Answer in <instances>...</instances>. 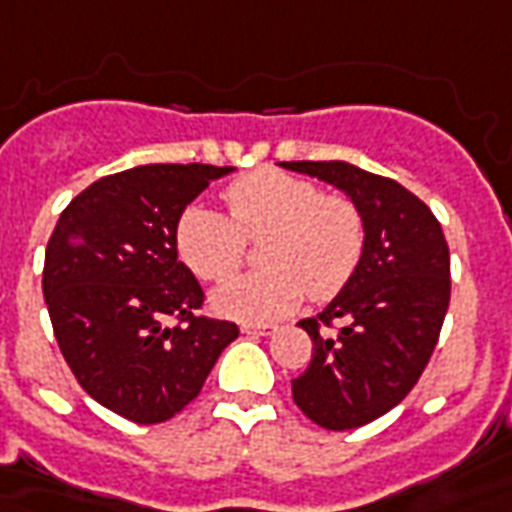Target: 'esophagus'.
I'll return each mask as SVG.
<instances>
[{
    "label": "esophagus",
    "mask_w": 512,
    "mask_h": 512,
    "mask_svg": "<svg viewBox=\"0 0 512 512\" xmlns=\"http://www.w3.org/2000/svg\"><path fill=\"white\" fill-rule=\"evenodd\" d=\"M241 332L244 335H271L274 327L271 324H241Z\"/></svg>",
    "instance_id": "1"
}]
</instances>
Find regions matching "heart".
Masks as SVG:
<instances>
[{
	"instance_id": "1",
	"label": "heart",
	"mask_w": 512,
	"mask_h": 512,
	"mask_svg": "<svg viewBox=\"0 0 512 512\" xmlns=\"http://www.w3.org/2000/svg\"><path fill=\"white\" fill-rule=\"evenodd\" d=\"M230 216L188 207L177 221V252L202 280H224L241 266L246 238H263L266 268L221 282L213 307L238 321H274L310 296L332 299L355 277L366 252V219L349 196L316 182L263 169L224 191Z\"/></svg>"
}]
</instances>
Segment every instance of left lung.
<instances>
[{"label":"left lung","instance_id":"1","mask_svg":"<svg viewBox=\"0 0 512 512\" xmlns=\"http://www.w3.org/2000/svg\"><path fill=\"white\" fill-rule=\"evenodd\" d=\"M282 166L335 185L366 219L355 277L316 318L299 321L313 360L291 380L293 402L310 421L355 430L399 405L430 363L452 293L449 246L430 207L396 180L343 160Z\"/></svg>","mask_w":512,"mask_h":512}]
</instances>
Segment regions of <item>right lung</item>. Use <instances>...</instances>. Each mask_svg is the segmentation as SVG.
Listing matches in <instances>:
<instances>
[{
	"label": "right lung",
	"mask_w": 512,
	"mask_h": 512,
	"mask_svg": "<svg viewBox=\"0 0 512 512\" xmlns=\"http://www.w3.org/2000/svg\"><path fill=\"white\" fill-rule=\"evenodd\" d=\"M230 171L152 163L102 177L71 199L46 244L57 346L82 391L135 424L191 405L238 338L232 321L199 316L202 285L177 260L182 210Z\"/></svg>",
	"instance_id": "obj_1"
}]
</instances>
